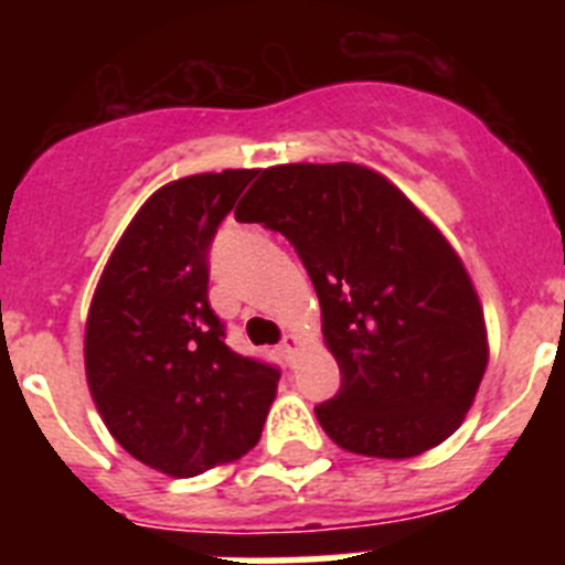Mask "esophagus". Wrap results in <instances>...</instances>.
<instances>
[{"instance_id":"34e87169","label":"esophagus","mask_w":565,"mask_h":565,"mask_svg":"<svg viewBox=\"0 0 565 565\" xmlns=\"http://www.w3.org/2000/svg\"><path fill=\"white\" fill-rule=\"evenodd\" d=\"M297 344H299V339L294 337V333H288V337L282 339V344H279V348H282V353H286V356L291 359V353L297 351Z\"/></svg>"}]
</instances>
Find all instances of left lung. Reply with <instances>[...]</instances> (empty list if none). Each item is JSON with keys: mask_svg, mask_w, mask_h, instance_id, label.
<instances>
[{"mask_svg": "<svg viewBox=\"0 0 565 565\" xmlns=\"http://www.w3.org/2000/svg\"><path fill=\"white\" fill-rule=\"evenodd\" d=\"M234 217L297 248L342 373L317 404L348 452L413 458L450 438L487 371V326L456 248L387 178L359 163L263 169Z\"/></svg>", "mask_w": 565, "mask_h": 565, "instance_id": "8db88e82", "label": "left lung"}]
</instances>
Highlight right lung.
I'll return each instance as SVG.
<instances>
[{
	"mask_svg": "<svg viewBox=\"0 0 565 565\" xmlns=\"http://www.w3.org/2000/svg\"><path fill=\"white\" fill-rule=\"evenodd\" d=\"M254 174L223 169L158 189L89 302L93 402L129 456L172 478L246 456L277 396V367L234 353L209 306V246Z\"/></svg>",
	"mask_w": 565,
	"mask_h": 565,
	"instance_id": "obj_1",
	"label": "right lung"
}]
</instances>
